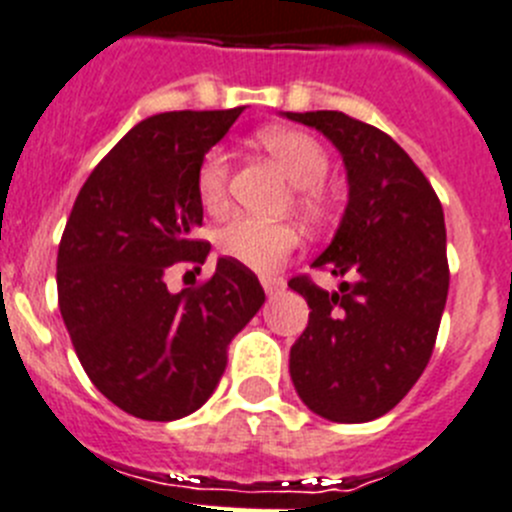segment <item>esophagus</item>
Here are the masks:
<instances>
[{"label":"esophagus","mask_w":512,"mask_h":512,"mask_svg":"<svg viewBox=\"0 0 512 512\" xmlns=\"http://www.w3.org/2000/svg\"><path fill=\"white\" fill-rule=\"evenodd\" d=\"M260 283H262V288H265V293H272V290H278L280 285H283V280L272 278V275H262Z\"/></svg>","instance_id":"obj_1"}]
</instances>
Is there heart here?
<instances>
[{
  "mask_svg": "<svg viewBox=\"0 0 512 512\" xmlns=\"http://www.w3.org/2000/svg\"><path fill=\"white\" fill-rule=\"evenodd\" d=\"M260 141L280 161L290 181L300 186L298 202L303 212L321 214L326 207V197L318 184L326 179L328 166H331L326 148L310 133L293 131V128L267 131L262 133ZM227 174V151L224 148L207 151L197 171V194L207 212L222 209L224 199H227ZM217 247L229 260L252 267V270L270 272L278 270L293 255V250L298 247V232L290 224L237 214L217 229Z\"/></svg>",
  "mask_w": 512,
  "mask_h": 512,
  "instance_id": "1",
  "label": "heart"
}]
</instances>
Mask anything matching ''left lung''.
Listing matches in <instances>:
<instances>
[{
    "mask_svg": "<svg viewBox=\"0 0 512 512\" xmlns=\"http://www.w3.org/2000/svg\"><path fill=\"white\" fill-rule=\"evenodd\" d=\"M285 116L341 151L348 207L313 267L353 278L333 293L308 275L288 283L310 308L290 379L318 417L371 422L409 394L434 351L450 290L442 204L389 133L338 111Z\"/></svg>",
    "mask_w": 512,
    "mask_h": 512,
    "instance_id": "left-lung-1",
    "label": "left lung"
}]
</instances>
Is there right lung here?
Here are the masks:
<instances>
[{
  "instance_id": "add662e5",
  "label": "right lung",
  "mask_w": 512,
  "mask_h": 512,
  "mask_svg": "<svg viewBox=\"0 0 512 512\" xmlns=\"http://www.w3.org/2000/svg\"><path fill=\"white\" fill-rule=\"evenodd\" d=\"M242 108L171 111L133 126L93 169L57 250V303L95 389L148 422L197 412L227 346L265 303L255 272L219 257L209 280L171 293L174 265H204L197 171Z\"/></svg>"
}]
</instances>
